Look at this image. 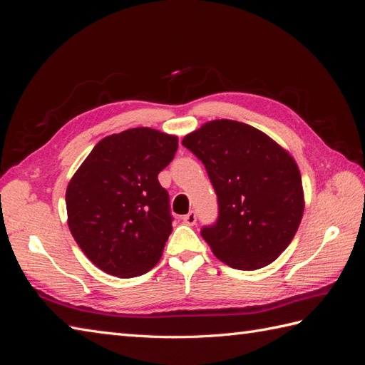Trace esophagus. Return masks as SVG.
<instances>
[{
    "label": "esophagus",
    "instance_id": "1",
    "mask_svg": "<svg viewBox=\"0 0 365 365\" xmlns=\"http://www.w3.org/2000/svg\"><path fill=\"white\" fill-rule=\"evenodd\" d=\"M182 220H184V224L193 227V225L196 224V213H195V212L187 213V215L182 217Z\"/></svg>",
    "mask_w": 365,
    "mask_h": 365
}]
</instances>
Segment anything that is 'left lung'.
Wrapping results in <instances>:
<instances>
[{
  "mask_svg": "<svg viewBox=\"0 0 365 365\" xmlns=\"http://www.w3.org/2000/svg\"><path fill=\"white\" fill-rule=\"evenodd\" d=\"M182 145L202 161L219 216L201 236L215 256L240 271L260 269L288 248L304 212L302 175L288 150L262 130L213 120Z\"/></svg>",
  "mask_w": 365,
  "mask_h": 365,
  "instance_id": "1",
  "label": "left lung"
}]
</instances>
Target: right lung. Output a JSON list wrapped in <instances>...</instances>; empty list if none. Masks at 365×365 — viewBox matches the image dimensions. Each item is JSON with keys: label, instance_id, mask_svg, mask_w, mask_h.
I'll return each mask as SVG.
<instances>
[{"label": "right lung", "instance_id": "right-lung-1", "mask_svg": "<svg viewBox=\"0 0 365 365\" xmlns=\"http://www.w3.org/2000/svg\"><path fill=\"white\" fill-rule=\"evenodd\" d=\"M178 138L134 128L101 140L68 182V227L97 268L120 279L138 277L158 263L172 233L169 193L158 173Z\"/></svg>", "mask_w": 365, "mask_h": 365}]
</instances>
